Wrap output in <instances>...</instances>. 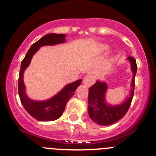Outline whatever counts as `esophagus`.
I'll use <instances>...</instances> for the list:
<instances>
[{"mask_svg":"<svg viewBox=\"0 0 156 156\" xmlns=\"http://www.w3.org/2000/svg\"><path fill=\"white\" fill-rule=\"evenodd\" d=\"M94 81H95L94 77L92 75H88V76H87L83 78V84H85L86 86H87V87H91V86L94 83Z\"/></svg>","mask_w":156,"mask_h":156,"instance_id":"esophagus-1","label":"esophagus"}]
</instances>
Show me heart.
<instances>
[{
    "label": "heart",
    "instance_id": "obj_1",
    "mask_svg": "<svg viewBox=\"0 0 156 156\" xmlns=\"http://www.w3.org/2000/svg\"><path fill=\"white\" fill-rule=\"evenodd\" d=\"M104 49H105V48H104Z\"/></svg>",
    "mask_w": 156,
    "mask_h": 156
}]
</instances>
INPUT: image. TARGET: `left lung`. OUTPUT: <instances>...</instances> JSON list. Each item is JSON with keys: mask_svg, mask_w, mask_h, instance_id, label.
Wrapping results in <instances>:
<instances>
[{"mask_svg": "<svg viewBox=\"0 0 156 156\" xmlns=\"http://www.w3.org/2000/svg\"><path fill=\"white\" fill-rule=\"evenodd\" d=\"M131 66L133 78L131 80V90L130 96L120 105H111L105 102V92L108 86L105 82L99 80L92 86L89 91L88 111L89 115L97 124L101 125H109L117 122L126 114L131 104L135 87V76L137 71L136 59L132 56L128 58Z\"/></svg>", "mask_w": 156, "mask_h": 156, "instance_id": "8db88e82", "label": "left lung"}]
</instances>
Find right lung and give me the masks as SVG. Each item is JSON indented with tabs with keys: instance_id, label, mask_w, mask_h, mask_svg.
I'll return each instance as SVG.
<instances>
[{
	"instance_id": "obj_1",
	"label": "right lung",
	"mask_w": 156,
	"mask_h": 156,
	"mask_svg": "<svg viewBox=\"0 0 156 156\" xmlns=\"http://www.w3.org/2000/svg\"><path fill=\"white\" fill-rule=\"evenodd\" d=\"M65 34H49L44 36L39 40L34 43L27 52L26 56L21 62L20 70L18 79V93L21 103L27 112L39 121H53L58 119L63 114L67 101L75 94V91L81 83L79 79L67 84L63 89L54 97L44 101H35L28 98L26 94V86L23 82V74L25 69L29 65L31 58L35 53L44 45H54L65 42Z\"/></svg>"
}]
</instances>
